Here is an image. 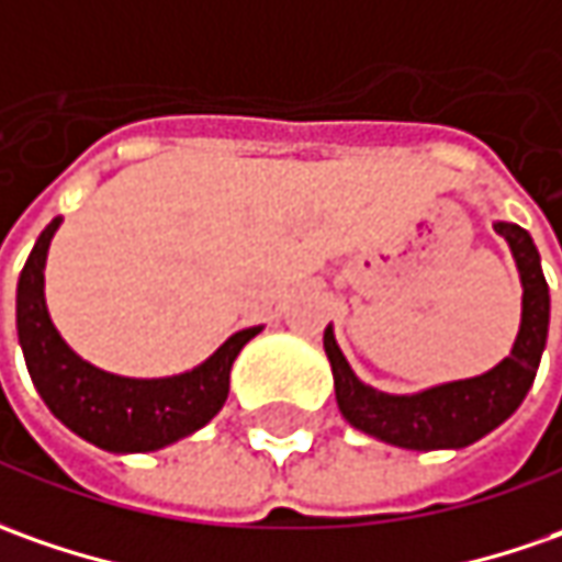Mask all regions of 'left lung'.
<instances>
[{"mask_svg": "<svg viewBox=\"0 0 562 562\" xmlns=\"http://www.w3.org/2000/svg\"><path fill=\"white\" fill-rule=\"evenodd\" d=\"M510 245L522 280V319L510 358L473 379H457L416 395H389L360 382L336 345L333 326L323 333V348L333 363L336 401L341 416L367 436L407 451L467 448L497 429L532 389L551 323V295L541 273L532 236L516 223H494Z\"/></svg>", "mask_w": 562, "mask_h": 562, "instance_id": "left-lung-1", "label": "left lung"}]
</instances>
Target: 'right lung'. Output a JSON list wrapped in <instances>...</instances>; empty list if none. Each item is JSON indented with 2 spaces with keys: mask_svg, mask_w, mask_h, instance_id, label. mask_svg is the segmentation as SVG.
<instances>
[{
  "mask_svg": "<svg viewBox=\"0 0 562 562\" xmlns=\"http://www.w3.org/2000/svg\"><path fill=\"white\" fill-rule=\"evenodd\" d=\"M61 217L40 233L18 280V339L30 379L70 432L114 454L173 445L211 423L229 395V370L261 326L229 336L202 367L167 379H126L92 367L58 336L43 295V267Z\"/></svg>",
  "mask_w": 562,
  "mask_h": 562,
  "instance_id": "1",
  "label": "right lung"
}]
</instances>
